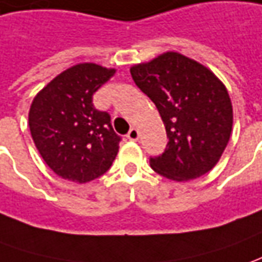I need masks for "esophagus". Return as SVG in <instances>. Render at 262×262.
I'll list each match as a JSON object with an SVG mask.
<instances>
[{
    "mask_svg": "<svg viewBox=\"0 0 262 262\" xmlns=\"http://www.w3.org/2000/svg\"><path fill=\"white\" fill-rule=\"evenodd\" d=\"M127 139H130V140H138L139 139V130L136 127H132L129 133H127Z\"/></svg>",
    "mask_w": 262,
    "mask_h": 262,
    "instance_id": "1",
    "label": "esophagus"
}]
</instances>
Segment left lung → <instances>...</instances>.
I'll use <instances>...</instances> for the list:
<instances>
[{"mask_svg": "<svg viewBox=\"0 0 262 262\" xmlns=\"http://www.w3.org/2000/svg\"><path fill=\"white\" fill-rule=\"evenodd\" d=\"M136 86L159 110L168 145L150 158L155 172L183 182L218 163L232 132V104L212 71L175 51L130 69Z\"/></svg>", "mask_w": 262, "mask_h": 262, "instance_id": "1", "label": "left lung"}]
</instances>
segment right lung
Wrapping results in <instances>:
<instances>
[{
  "instance_id": "add662e5",
  "label": "right lung",
  "mask_w": 262,
  "mask_h": 262,
  "mask_svg": "<svg viewBox=\"0 0 262 262\" xmlns=\"http://www.w3.org/2000/svg\"><path fill=\"white\" fill-rule=\"evenodd\" d=\"M115 71L94 63L76 64L34 97L28 113L31 136L44 162L63 179L90 182L116 159L122 138L107 112L93 106V94Z\"/></svg>"
}]
</instances>
